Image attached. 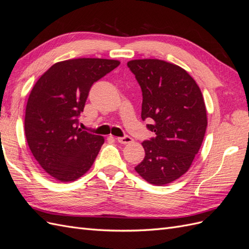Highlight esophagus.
Segmentation results:
<instances>
[{"instance_id": "obj_1", "label": "esophagus", "mask_w": 249, "mask_h": 249, "mask_svg": "<svg viewBox=\"0 0 249 249\" xmlns=\"http://www.w3.org/2000/svg\"><path fill=\"white\" fill-rule=\"evenodd\" d=\"M116 140L122 143V144H129V143H131L133 141V139L130 137V136H124V137H117Z\"/></svg>"}]
</instances>
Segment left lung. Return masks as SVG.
<instances>
[{
    "mask_svg": "<svg viewBox=\"0 0 249 249\" xmlns=\"http://www.w3.org/2000/svg\"><path fill=\"white\" fill-rule=\"evenodd\" d=\"M142 91L141 118L156 136L142 142L145 157L135 170L162 186L182 177L198 153L207 129L205 102L182 67L158 59L127 62Z\"/></svg>",
    "mask_w": 249,
    "mask_h": 249,
    "instance_id": "obj_1",
    "label": "left lung"
}]
</instances>
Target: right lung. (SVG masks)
Listing matches in <instances>:
<instances>
[{"label":"right lung","mask_w":249,"mask_h":249,"mask_svg":"<svg viewBox=\"0 0 249 249\" xmlns=\"http://www.w3.org/2000/svg\"><path fill=\"white\" fill-rule=\"evenodd\" d=\"M117 60L79 58L51 66L29 95L25 134L40 166L60 182H71L92 166L104 137L78 127L89 90L119 65Z\"/></svg>","instance_id":"1"}]
</instances>
